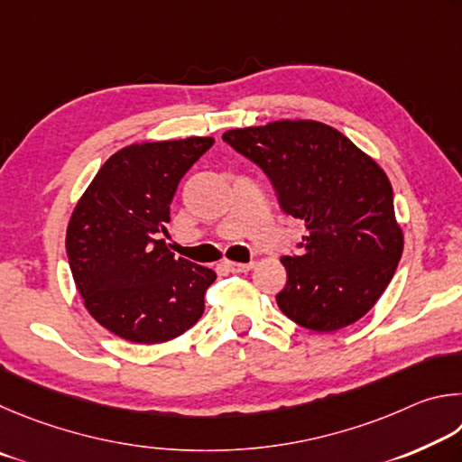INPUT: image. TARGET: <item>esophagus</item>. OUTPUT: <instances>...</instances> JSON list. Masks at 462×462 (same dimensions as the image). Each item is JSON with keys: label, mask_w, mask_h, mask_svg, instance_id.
I'll use <instances>...</instances> for the list:
<instances>
[{"label": "esophagus", "mask_w": 462, "mask_h": 462, "mask_svg": "<svg viewBox=\"0 0 462 462\" xmlns=\"http://www.w3.org/2000/svg\"><path fill=\"white\" fill-rule=\"evenodd\" d=\"M225 268L229 270L231 273H244V272H249L254 268V262L249 263H239V262H225Z\"/></svg>", "instance_id": "esophagus-1"}]
</instances>
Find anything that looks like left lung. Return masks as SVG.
Wrapping results in <instances>:
<instances>
[{
    "label": "left lung",
    "instance_id": "left-lung-1",
    "mask_svg": "<svg viewBox=\"0 0 462 462\" xmlns=\"http://www.w3.org/2000/svg\"><path fill=\"white\" fill-rule=\"evenodd\" d=\"M270 176L284 213L306 225L302 252L282 257L276 296L290 320L317 333L357 322L385 292L403 252L393 190L377 162L338 129L280 119L223 134Z\"/></svg>",
    "mask_w": 462,
    "mask_h": 462
}]
</instances>
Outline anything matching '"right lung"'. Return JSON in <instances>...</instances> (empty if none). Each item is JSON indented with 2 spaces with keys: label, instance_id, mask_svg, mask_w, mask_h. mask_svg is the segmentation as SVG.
<instances>
[{
  "label": "right lung",
  "instance_id": "obj_1",
  "mask_svg": "<svg viewBox=\"0 0 462 462\" xmlns=\"http://www.w3.org/2000/svg\"><path fill=\"white\" fill-rule=\"evenodd\" d=\"M213 137L142 142L105 162L67 226V254L88 314L125 341L158 345L205 312L217 273L174 257L162 236L176 186Z\"/></svg>",
  "mask_w": 462,
  "mask_h": 462
}]
</instances>
